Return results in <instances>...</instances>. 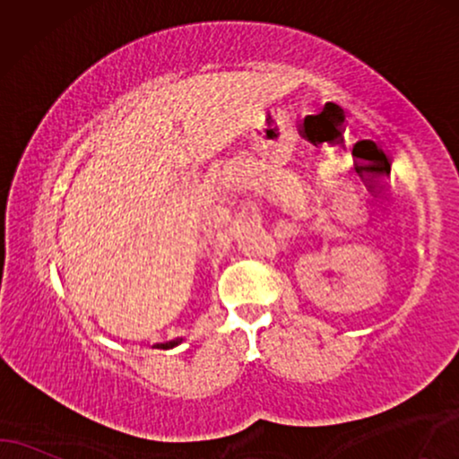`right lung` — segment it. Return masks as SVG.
<instances>
[{
	"label": "right lung",
	"mask_w": 459,
	"mask_h": 459,
	"mask_svg": "<svg viewBox=\"0 0 459 459\" xmlns=\"http://www.w3.org/2000/svg\"><path fill=\"white\" fill-rule=\"evenodd\" d=\"M182 342V338H176V340H169V342H163V344H155L157 348H163V351H168V348H174V346H178Z\"/></svg>",
	"instance_id": "1"
}]
</instances>
